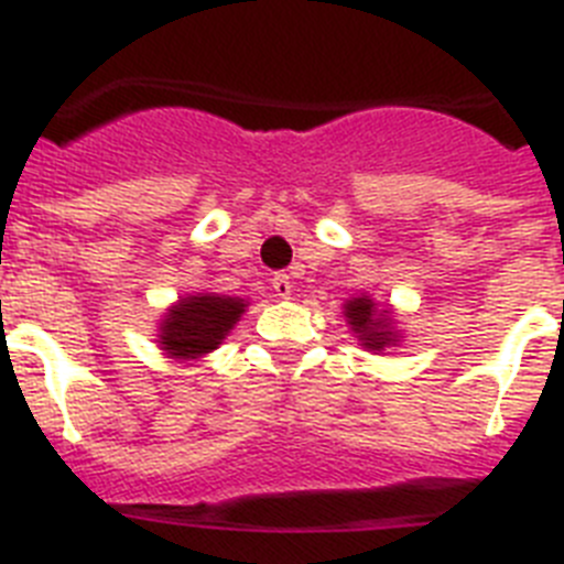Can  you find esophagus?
<instances>
[{
    "instance_id": "34e87169",
    "label": "esophagus",
    "mask_w": 564,
    "mask_h": 564,
    "mask_svg": "<svg viewBox=\"0 0 564 564\" xmlns=\"http://www.w3.org/2000/svg\"><path fill=\"white\" fill-rule=\"evenodd\" d=\"M271 288H273V293H276L279 299H288L293 293V282H291V276H288V273H276V276L271 279Z\"/></svg>"
}]
</instances>
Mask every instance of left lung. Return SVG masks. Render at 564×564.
Listing matches in <instances>:
<instances>
[{
	"label": "left lung",
	"instance_id": "1",
	"mask_svg": "<svg viewBox=\"0 0 564 564\" xmlns=\"http://www.w3.org/2000/svg\"><path fill=\"white\" fill-rule=\"evenodd\" d=\"M344 316H347V322L352 325V330L358 333V338H361V341L367 344L370 350H381L383 344L392 341V333H387V318H376L372 299L358 296V299H352V302H347V307H344Z\"/></svg>",
	"mask_w": 564,
	"mask_h": 564
}]
</instances>
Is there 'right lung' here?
<instances>
[{"instance_id":"1","label":"right lung","mask_w":564,"mask_h":564,"mask_svg":"<svg viewBox=\"0 0 564 564\" xmlns=\"http://www.w3.org/2000/svg\"><path fill=\"white\" fill-rule=\"evenodd\" d=\"M246 311L242 299L226 296H192L174 307L161 327L163 350L177 358H197L214 350L237 325L239 313Z\"/></svg>"}]
</instances>
